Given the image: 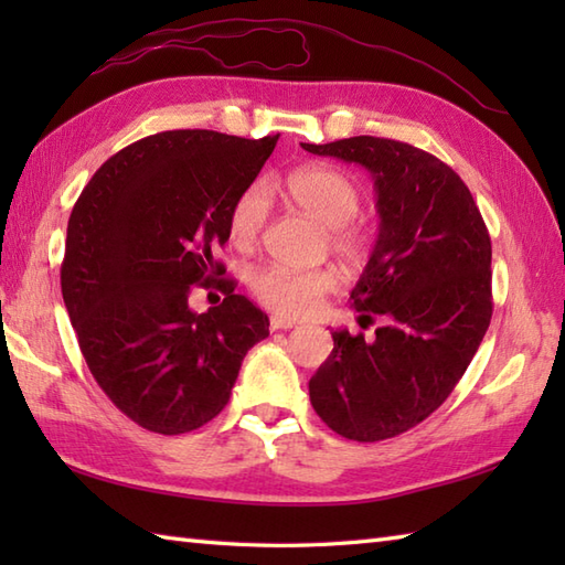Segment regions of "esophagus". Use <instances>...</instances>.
<instances>
[{
	"instance_id": "esophagus-1",
	"label": "esophagus",
	"mask_w": 565,
	"mask_h": 565,
	"mask_svg": "<svg viewBox=\"0 0 565 565\" xmlns=\"http://www.w3.org/2000/svg\"><path fill=\"white\" fill-rule=\"evenodd\" d=\"M291 328H296V322L286 320V318L271 316V320H269V330H291Z\"/></svg>"
}]
</instances>
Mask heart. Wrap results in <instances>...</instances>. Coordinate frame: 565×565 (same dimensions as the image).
I'll return each mask as SVG.
<instances>
[{"label": "heart", "mask_w": 565, "mask_h": 565, "mask_svg": "<svg viewBox=\"0 0 565 565\" xmlns=\"http://www.w3.org/2000/svg\"><path fill=\"white\" fill-rule=\"evenodd\" d=\"M286 196L298 209L326 225L328 247L340 259L362 264L369 257L371 235L356 221L362 209V186L350 174L334 167H301L284 179ZM269 218V191L264 184H249L235 196L227 211V235L237 247H252ZM338 286V274L330 267L289 269L281 264H264L249 274V289L262 306L286 318L316 313L322 298Z\"/></svg>", "instance_id": "1"}]
</instances>
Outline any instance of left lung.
Returning a JSON list of instances; mask_svg holds the SVG:
<instances>
[{
  "label": "left lung",
  "mask_w": 565,
  "mask_h": 565,
  "mask_svg": "<svg viewBox=\"0 0 565 565\" xmlns=\"http://www.w3.org/2000/svg\"><path fill=\"white\" fill-rule=\"evenodd\" d=\"M303 150L366 167L379 237L352 289L376 338L332 332V354L310 379V403L354 441L403 435L449 398L493 316L490 235L449 164L401 140L354 136Z\"/></svg>",
  "instance_id": "8db88e82"
}]
</instances>
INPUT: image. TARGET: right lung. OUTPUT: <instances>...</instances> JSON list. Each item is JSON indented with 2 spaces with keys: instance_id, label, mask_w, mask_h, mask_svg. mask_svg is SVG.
<instances>
[{
  "instance_id": "right-lung-1",
  "label": "right lung",
  "mask_w": 565,
  "mask_h": 565,
  "mask_svg": "<svg viewBox=\"0 0 565 565\" xmlns=\"http://www.w3.org/2000/svg\"><path fill=\"white\" fill-rule=\"evenodd\" d=\"M279 136L164 130L106 160L70 213L60 286L84 362L111 403L158 435H184L231 401L269 318L213 257L227 211ZM194 288L224 301L188 308Z\"/></svg>"
}]
</instances>
